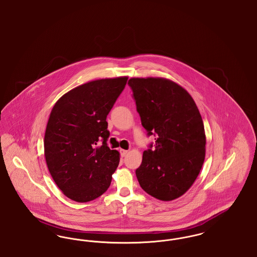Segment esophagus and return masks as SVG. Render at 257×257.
Returning <instances> with one entry per match:
<instances>
[{"label":"esophagus","instance_id":"1","mask_svg":"<svg viewBox=\"0 0 257 257\" xmlns=\"http://www.w3.org/2000/svg\"><path fill=\"white\" fill-rule=\"evenodd\" d=\"M119 152H120V155H121L122 157H124V156H126V155L128 154L129 151H128V150H125V149H120Z\"/></svg>","mask_w":257,"mask_h":257}]
</instances>
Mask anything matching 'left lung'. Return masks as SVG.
I'll return each instance as SVG.
<instances>
[{"instance_id": "obj_1", "label": "left lung", "mask_w": 257, "mask_h": 257, "mask_svg": "<svg viewBox=\"0 0 257 257\" xmlns=\"http://www.w3.org/2000/svg\"><path fill=\"white\" fill-rule=\"evenodd\" d=\"M137 110L147 135L156 137L136 170L145 192L171 201L191 188L205 159L204 125L190 93L165 78H131Z\"/></svg>"}]
</instances>
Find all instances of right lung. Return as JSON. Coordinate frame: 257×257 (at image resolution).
Masks as SVG:
<instances>
[{"instance_id": "add662e5", "label": "right lung", "mask_w": 257, "mask_h": 257, "mask_svg": "<svg viewBox=\"0 0 257 257\" xmlns=\"http://www.w3.org/2000/svg\"><path fill=\"white\" fill-rule=\"evenodd\" d=\"M128 77L99 79L63 94L50 113L44 154L52 178L64 196L91 201L110 187L119 152L107 146L106 121Z\"/></svg>"}]
</instances>
